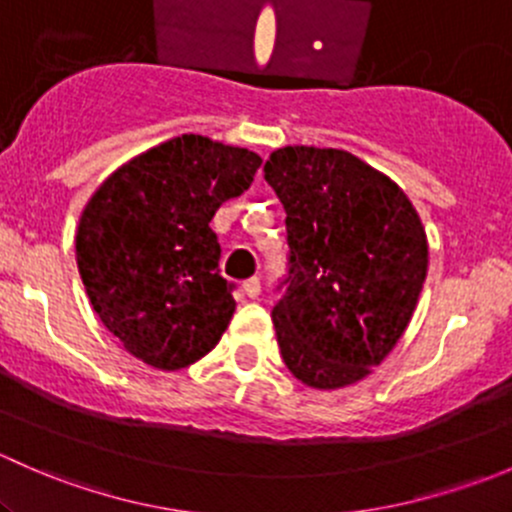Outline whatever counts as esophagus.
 I'll return each mask as SVG.
<instances>
[{"mask_svg":"<svg viewBox=\"0 0 512 512\" xmlns=\"http://www.w3.org/2000/svg\"><path fill=\"white\" fill-rule=\"evenodd\" d=\"M242 292H245L250 299H257V297H260V292H262L260 280H257V277H250V280H245V282H242Z\"/></svg>","mask_w":512,"mask_h":512,"instance_id":"1","label":"esophagus"}]
</instances>
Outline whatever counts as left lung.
Returning <instances> with one entry per match:
<instances>
[{
  "label": "left lung",
  "instance_id": "1",
  "mask_svg": "<svg viewBox=\"0 0 512 512\" xmlns=\"http://www.w3.org/2000/svg\"><path fill=\"white\" fill-rule=\"evenodd\" d=\"M265 180L287 213L289 270L272 309L282 359L312 389L354 384L416 309L428 270L418 213L394 180L337 148H280Z\"/></svg>",
  "mask_w": 512,
  "mask_h": 512
}]
</instances>
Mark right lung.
I'll return each mask as SVG.
<instances>
[{"instance_id": "add662e5", "label": "right lung", "mask_w": 512, "mask_h": 512, "mask_svg": "<svg viewBox=\"0 0 512 512\" xmlns=\"http://www.w3.org/2000/svg\"><path fill=\"white\" fill-rule=\"evenodd\" d=\"M262 158L205 136L165 141L108 175L84 208L76 265L91 307L126 352L163 371L203 359L230 324L215 210Z\"/></svg>"}]
</instances>
